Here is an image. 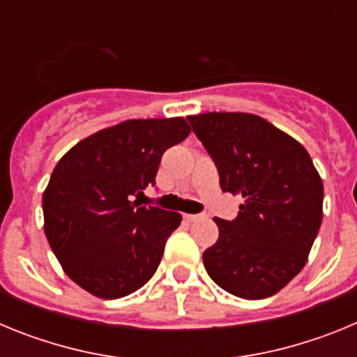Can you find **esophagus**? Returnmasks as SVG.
Returning a JSON list of instances; mask_svg holds the SVG:
<instances>
[{
	"instance_id": "1",
	"label": "esophagus",
	"mask_w": 357,
	"mask_h": 357,
	"mask_svg": "<svg viewBox=\"0 0 357 357\" xmlns=\"http://www.w3.org/2000/svg\"><path fill=\"white\" fill-rule=\"evenodd\" d=\"M198 218H202L200 214H184L185 222H197Z\"/></svg>"
}]
</instances>
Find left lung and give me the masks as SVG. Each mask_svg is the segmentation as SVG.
Here are the masks:
<instances>
[{
    "label": "left lung",
    "instance_id": "obj_1",
    "mask_svg": "<svg viewBox=\"0 0 357 357\" xmlns=\"http://www.w3.org/2000/svg\"><path fill=\"white\" fill-rule=\"evenodd\" d=\"M225 193H239L234 220L214 218L218 241L204 252L211 279L230 295L266 298L301 272L321 223L324 185L298 141L245 112L189 116Z\"/></svg>",
    "mask_w": 357,
    "mask_h": 357
}]
</instances>
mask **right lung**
Listing matches in <instances>:
<instances>
[{
  "instance_id": "1",
  "label": "right lung",
  "mask_w": 357,
  "mask_h": 357,
  "mask_svg": "<svg viewBox=\"0 0 357 357\" xmlns=\"http://www.w3.org/2000/svg\"><path fill=\"white\" fill-rule=\"evenodd\" d=\"M191 132L184 118L130 119L85 137L56 162L43 195L44 232L64 272L100 298L153 277L181 214L141 206L162 153Z\"/></svg>"
}]
</instances>
